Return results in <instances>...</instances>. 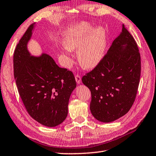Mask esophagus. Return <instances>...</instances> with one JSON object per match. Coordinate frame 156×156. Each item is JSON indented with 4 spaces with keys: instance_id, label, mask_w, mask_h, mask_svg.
Wrapping results in <instances>:
<instances>
[{
    "instance_id": "1",
    "label": "esophagus",
    "mask_w": 156,
    "mask_h": 156,
    "mask_svg": "<svg viewBox=\"0 0 156 156\" xmlns=\"http://www.w3.org/2000/svg\"><path fill=\"white\" fill-rule=\"evenodd\" d=\"M75 81H76V82L78 84L81 83V77H80V75H75Z\"/></svg>"
}]
</instances>
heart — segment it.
I'll return each mask as SVG.
<instances>
[{"label":"heart","mask_w":156,"mask_h":156,"mask_svg":"<svg viewBox=\"0 0 156 156\" xmlns=\"http://www.w3.org/2000/svg\"><path fill=\"white\" fill-rule=\"evenodd\" d=\"M91 28L84 25L81 29L69 33L65 36L63 44L69 51L77 50V59L83 67L91 69L98 65L104 56L106 48L105 33L103 29H97L88 38ZM88 39H87V38ZM67 58V65L69 66L72 58L67 50L63 51Z\"/></svg>","instance_id":"b5f03b06"}]
</instances>
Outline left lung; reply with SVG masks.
Listing matches in <instances>:
<instances>
[{
  "instance_id": "obj_1",
  "label": "left lung",
  "mask_w": 156,
  "mask_h": 156,
  "mask_svg": "<svg viewBox=\"0 0 156 156\" xmlns=\"http://www.w3.org/2000/svg\"><path fill=\"white\" fill-rule=\"evenodd\" d=\"M141 75L137 44L123 25L122 32L92 71L82 77L91 93L90 110L96 119L113 122L129 112Z\"/></svg>"
}]
</instances>
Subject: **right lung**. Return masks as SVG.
Listing matches in <instances>:
<instances>
[{"mask_svg":"<svg viewBox=\"0 0 156 156\" xmlns=\"http://www.w3.org/2000/svg\"><path fill=\"white\" fill-rule=\"evenodd\" d=\"M34 25L29 27L16 47L14 76L30 117L44 126L55 127L66 119L69 98L76 81L71 71L58 67L49 55L31 56L27 45Z\"/></svg>","mask_w":156,"mask_h":156,"instance_id":"add662e5","label":"right lung"}]
</instances>
